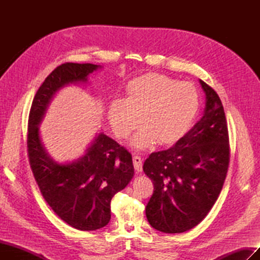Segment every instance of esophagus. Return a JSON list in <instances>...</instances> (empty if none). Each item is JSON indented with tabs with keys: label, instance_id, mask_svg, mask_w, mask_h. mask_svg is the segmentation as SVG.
<instances>
[{
	"label": "esophagus",
	"instance_id": "1",
	"mask_svg": "<svg viewBox=\"0 0 260 260\" xmlns=\"http://www.w3.org/2000/svg\"><path fill=\"white\" fill-rule=\"evenodd\" d=\"M142 162H143L142 157L138 156V155L133 156V165H135V168L138 172L142 171Z\"/></svg>",
	"mask_w": 260,
	"mask_h": 260
}]
</instances>
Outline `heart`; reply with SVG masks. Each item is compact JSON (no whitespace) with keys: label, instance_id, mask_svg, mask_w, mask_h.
I'll return each mask as SVG.
<instances>
[{"label":"heart","instance_id":"1","mask_svg":"<svg viewBox=\"0 0 260 260\" xmlns=\"http://www.w3.org/2000/svg\"><path fill=\"white\" fill-rule=\"evenodd\" d=\"M200 105V93L192 83L152 73L129 82L127 98L116 99L109 105L108 119L122 139L128 138L141 121L144 127L137 133L132 145L142 149L155 141L170 144L182 138Z\"/></svg>","mask_w":260,"mask_h":260}]
</instances>
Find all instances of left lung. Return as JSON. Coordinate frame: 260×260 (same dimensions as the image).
<instances>
[{"mask_svg":"<svg viewBox=\"0 0 260 260\" xmlns=\"http://www.w3.org/2000/svg\"><path fill=\"white\" fill-rule=\"evenodd\" d=\"M200 82L207 100L203 117L175 145L152 153L143 165L154 184L146 218L164 233H182L198 225L216 203L229 168V131L221 100L206 82Z\"/></svg>","mask_w":260,"mask_h":260,"instance_id":"8db88e82","label":"left lung"}]
</instances>
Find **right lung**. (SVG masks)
<instances>
[{"label":"right lung","mask_w":260,"mask_h":260,"mask_svg":"<svg viewBox=\"0 0 260 260\" xmlns=\"http://www.w3.org/2000/svg\"><path fill=\"white\" fill-rule=\"evenodd\" d=\"M98 68L77 62L55 68L37 91L28 119L29 164L43 199L62 221L81 231L98 230L109 222L112 199L135 176L132 156L101 133L80 159L57 164L45 152L38 125L55 93L68 83L86 81Z\"/></svg>","instance_id":"obj_1"}]
</instances>
